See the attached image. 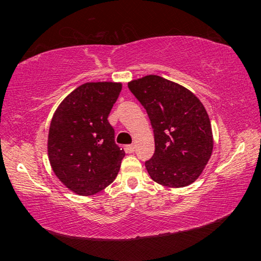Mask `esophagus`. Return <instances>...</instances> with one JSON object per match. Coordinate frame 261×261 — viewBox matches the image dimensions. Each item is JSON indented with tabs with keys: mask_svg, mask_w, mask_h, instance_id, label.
Wrapping results in <instances>:
<instances>
[{
	"mask_svg": "<svg viewBox=\"0 0 261 261\" xmlns=\"http://www.w3.org/2000/svg\"><path fill=\"white\" fill-rule=\"evenodd\" d=\"M125 149H126V152H129V153H134V152L136 151V146H135L134 144H131V145H126Z\"/></svg>",
	"mask_w": 261,
	"mask_h": 261,
	"instance_id": "34e87169",
	"label": "esophagus"
}]
</instances>
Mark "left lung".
<instances>
[{"instance_id":"obj_1","label":"left lung","mask_w":261,"mask_h":261,"mask_svg":"<svg viewBox=\"0 0 261 261\" xmlns=\"http://www.w3.org/2000/svg\"><path fill=\"white\" fill-rule=\"evenodd\" d=\"M151 121L155 152L145 167L151 178L183 188L202 173L213 151L210 117L188 88L155 74L127 84Z\"/></svg>"}]
</instances>
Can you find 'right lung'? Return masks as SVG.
Listing matches in <instances>:
<instances>
[{
    "label": "right lung",
    "instance_id": "obj_1",
    "mask_svg": "<svg viewBox=\"0 0 261 261\" xmlns=\"http://www.w3.org/2000/svg\"><path fill=\"white\" fill-rule=\"evenodd\" d=\"M121 83H86L62 101L48 135V156L59 179L71 191L91 196L116 178L124 149L115 143L108 116Z\"/></svg>",
    "mask_w": 261,
    "mask_h": 261
}]
</instances>
